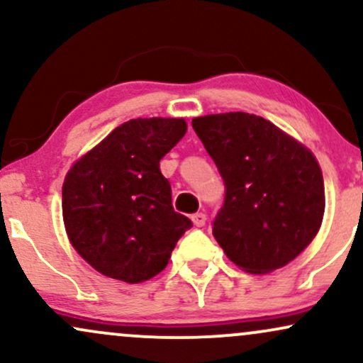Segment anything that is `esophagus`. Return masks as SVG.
I'll return each mask as SVG.
<instances>
[{"label":"esophagus","instance_id":"34e87169","mask_svg":"<svg viewBox=\"0 0 363 363\" xmlns=\"http://www.w3.org/2000/svg\"><path fill=\"white\" fill-rule=\"evenodd\" d=\"M191 220H193V223L196 225V227H205L206 215L205 213H196V215L191 216Z\"/></svg>","mask_w":363,"mask_h":363}]
</instances>
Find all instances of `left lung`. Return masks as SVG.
I'll return each mask as SVG.
<instances>
[{"label":"left lung","instance_id":"obj_1","mask_svg":"<svg viewBox=\"0 0 363 363\" xmlns=\"http://www.w3.org/2000/svg\"><path fill=\"white\" fill-rule=\"evenodd\" d=\"M193 128L227 187L213 237L228 259L252 274L294 261L318 235L326 206L314 153L247 112L201 116Z\"/></svg>","mask_w":363,"mask_h":363}]
</instances>
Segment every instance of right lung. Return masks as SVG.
I'll return each instance as SVG.
<instances>
[{
	"mask_svg": "<svg viewBox=\"0 0 363 363\" xmlns=\"http://www.w3.org/2000/svg\"><path fill=\"white\" fill-rule=\"evenodd\" d=\"M182 118L121 124L78 158L62 182V222L74 251L104 277L141 283L167 266L191 227L172 208L160 158L186 135Z\"/></svg>",
	"mask_w": 363,
	"mask_h": 363,
	"instance_id": "add662e5",
	"label": "right lung"
}]
</instances>
